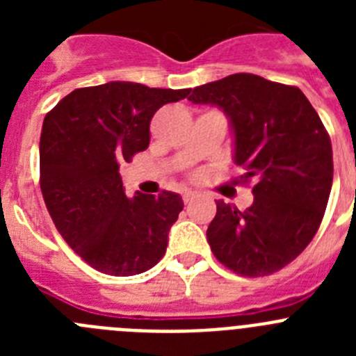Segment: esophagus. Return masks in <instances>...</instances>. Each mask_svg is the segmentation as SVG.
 <instances>
[{"label": "esophagus", "mask_w": 356, "mask_h": 356, "mask_svg": "<svg viewBox=\"0 0 356 356\" xmlns=\"http://www.w3.org/2000/svg\"><path fill=\"white\" fill-rule=\"evenodd\" d=\"M196 197H197L196 193H193V191H187V193H184V203L185 205H188V203H193Z\"/></svg>", "instance_id": "34e87169"}]
</instances>
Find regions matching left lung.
<instances>
[{
	"label": "left lung",
	"instance_id": "8db88e82",
	"mask_svg": "<svg viewBox=\"0 0 356 356\" xmlns=\"http://www.w3.org/2000/svg\"><path fill=\"white\" fill-rule=\"evenodd\" d=\"M188 102L216 105L235 137L237 181L254 180L244 212L216 201L207 229L212 253L241 276L280 271L319 229L333 181L332 140L303 92L250 72L200 85Z\"/></svg>",
	"mask_w": 356,
	"mask_h": 356
}]
</instances>
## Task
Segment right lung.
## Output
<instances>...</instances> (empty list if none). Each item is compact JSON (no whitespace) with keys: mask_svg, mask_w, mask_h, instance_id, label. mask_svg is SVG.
<instances>
[{"mask_svg":"<svg viewBox=\"0 0 356 356\" xmlns=\"http://www.w3.org/2000/svg\"><path fill=\"white\" fill-rule=\"evenodd\" d=\"M191 89L108 81L72 90L44 118L40 191L58 234L85 262L110 276L140 275L160 262L184 209L180 194L127 197L119 165L149 146L160 106Z\"/></svg>","mask_w":356,"mask_h":356,"instance_id":"1","label":"right lung"}]
</instances>
